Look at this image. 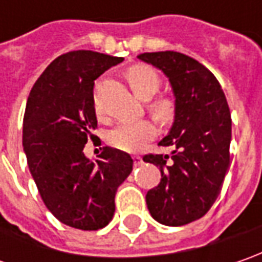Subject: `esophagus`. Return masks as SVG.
<instances>
[{
    "mask_svg": "<svg viewBox=\"0 0 262 262\" xmlns=\"http://www.w3.org/2000/svg\"><path fill=\"white\" fill-rule=\"evenodd\" d=\"M133 160H134V165L136 166H140V165H143V159L140 156H134L133 157Z\"/></svg>",
    "mask_w": 262,
    "mask_h": 262,
    "instance_id": "obj_1",
    "label": "esophagus"
}]
</instances>
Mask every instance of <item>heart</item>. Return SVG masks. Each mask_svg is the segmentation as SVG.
I'll use <instances>...</instances> for the list:
<instances>
[{"mask_svg": "<svg viewBox=\"0 0 262 262\" xmlns=\"http://www.w3.org/2000/svg\"><path fill=\"white\" fill-rule=\"evenodd\" d=\"M128 81L141 99H150L159 90V77L148 67H133L128 71ZM96 111H100L99 99L95 95ZM153 112L160 118H165L170 112V106L165 100L155 102L151 106ZM157 129L150 121H136V122H122L112 128L107 134V141L112 147L126 153H137L155 138Z\"/></svg>", "mask_w": 262, "mask_h": 262, "instance_id": "obj_1", "label": "heart"}]
</instances>
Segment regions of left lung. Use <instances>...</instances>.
<instances>
[{"label": "left lung", "mask_w": 262, "mask_h": 262, "mask_svg": "<svg viewBox=\"0 0 262 262\" xmlns=\"http://www.w3.org/2000/svg\"><path fill=\"white\" fill-rule=\"evenodd\" d=\"M169 78L175 116L160 146L167 155L143 160L160 169V184L146 195L151 217L165 226L198 220L214 204L229 167L232 119L226 96L217 78L191 56L165 51L137 56Z\"/></svg>", "instance_id": "1"}]
</instances>
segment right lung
<instances>
[{"label":"right lung","mask_w":262,"mask_h":262,"mask_svg":"<svg viewBox=\"0 0 262 262\" xmlns=\"http://www.w3.org/2000/svg\"><path fill=\"white\" fill-rule=\"evenodd\" d=\"M122 58L73 51L54 59L32 89L23 119V148L46 208L67 226L99 230L115 213L118 186L131 156L105 147L97 160L83 148L97 126L95 80Z\"/></svg>","instance_id":"right-lung-1"}]
</instances>
